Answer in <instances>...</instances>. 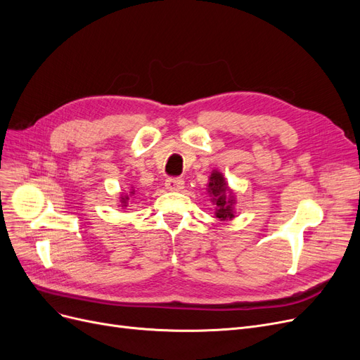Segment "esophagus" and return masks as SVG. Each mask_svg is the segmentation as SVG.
Listing matches in <instances>:
<instances>
[{
  "label": "esophagus",
  "instance_id": "obj_1",
  "mask_svg": "<svg viewBox=\"0 0 360 360\" xmlns=\"http://www.w3.org/2000/svg\"><path fill=\"white\" fill-rule=\"evenodd\" d=\"M183 184H184V181L181 179H179V177H169L165 181V188L168 191H171V192H179V191L183 189Z\"/></svg>",
  "mask_w": 360,
  "mask_h": 360
}]
</instances>
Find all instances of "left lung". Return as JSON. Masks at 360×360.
<instances>
[{
    "label": "left lung",
    "instance_id": "1",
    "mask_svg": "<svg viewBox=\"0 0 360 360\" xmlns=\"http://www.w3.org/2000/svg\"><path fill=\"white\" fill-rule=\"evenodd\" d=\"M209 193L212 197L213 204H216V217H219L221 221L233 219L234 217V209L233 205L236 202L234 193L228 189V184L219 171H213L209 179Z\"/></svg>",
    "mask_w": 360,
    "mask_h": 360
}]
</instances>
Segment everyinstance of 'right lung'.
<instances>
[{
	"mask_svg": "<svg viewBox=\"0 0 360 360\" xmlns=\"http://www.w3.org/2000/svg\"><path fill=\"white\" fill-rule=\"evenodd\" d=\"M130 195H135V191H134V189L130 191ZM127 201H129V195H123V197L120 198V202H122V207H127Z\"/></svg>",
	"mask_w": 360,
	"mask_h": 360,
	"instance_id": "right-lung-1",
	"label": "right lung"
}]
</instances>
